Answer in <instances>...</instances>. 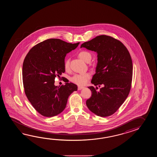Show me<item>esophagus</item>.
Returning <instances> with one entry per match:
<instances>
[{"label":"esophagus","instance_id":"obj_1","mask_svg":"<svg viewBox=\"0 0 157 157\" xmlns=\"http://www.w3.org/2000/svg\"><path fill=\"white\" fill-rule=\"evenodd\" d=\"M83 88H84L83 86H78V90H81V89H82Z\"/></svg>","mask_w":157,"mask_h":157}]
</instances>
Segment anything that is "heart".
I'll use <instances>...</instances> for the list:
<instances>
[{
  "instance_id": "obj_1",
  "label": "heart",
  "mask_w": 157,
  "mask_h": 157,
  "mask_svg": "<svg viewBox=\"0 0 157 157\" xmlns=\"http://www.w3.org/2000/svg\"><path fill=\"white\" fill-rule=\"evenodd\" d=\"M78 57L85 62H89L91 59V54L89 52L87 51H81L78 54ZM70 59L67 58L64 61V68L65 70H68L70 67ZM91 77V75L89 73H83V74H75L71 77L70 80L73 83L76 84L77 85H83L86 83L87 81Z\"/></svg>"
}]
</instances>
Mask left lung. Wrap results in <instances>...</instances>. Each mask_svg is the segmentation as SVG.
Segmentation results:
<instances>
[{
	"instance_id": "8db88e82",
	"label": "left lung",
	"mask_w": 157,
	"mask_h": 157,
	"mask_svg": "<svg viewBox=\"0 0 157 157\" xmlns=\"http://www.w3.org/2000/svg\"><path fill=\"white\" fill-rule=\"evenodd\" d=\"M82 47L98 54L96 73L91 80L96 87H88L92 95L86 100L87 107L98 116H111L130 91L133 71L130 54L120 40L104 35L82 44ZM101 84L104 87L97 91V86Z\"/></svg>"
}]
</instances>
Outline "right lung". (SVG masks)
<instances>
[{"label": "right lung", "mask_w": 157, "mask_h": 157, "mask_svg": "<svg viewBox=\"0 0 157 157\" xmlns=\"http://www.w3.org/2000/svg\"><path fill=\"white\" fill-rule=\"evenodd\" d=\"M79 44L47 39L33 47L25 57L22 67L25 93L42 116L51 117L60 113L66 107L68 97L77 91V85L74 83L67 82L58 87L54 85V81L65 72L66 54Z\"/></svg>", "instance_id": "obj_1"}]
</instances>
